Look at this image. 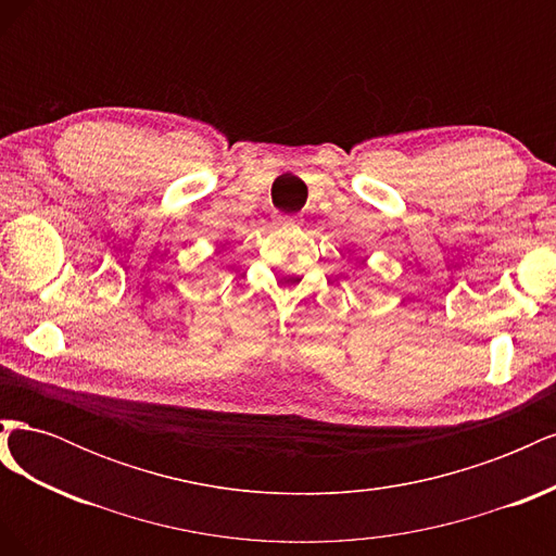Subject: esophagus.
Returning a JSON list of instances; mask_svg holds the SVG:
<instances>
[{
    "instance_id": "1",
    "label": "esophagus",
    "mask_w": 556,
    "mask_h": 556,
    "mask_svg": "<svg viewBox=\"0 0 556 556\" xmlns=\"http://www.w3.org/2000/svg\"><path fill=\"white\" fill-rule=\"evenodd\" d=\"M278 225L282 229H292V227H296V220H294V217H290V215H280L278 217Z\"/></svg>"
}]
</instances>
